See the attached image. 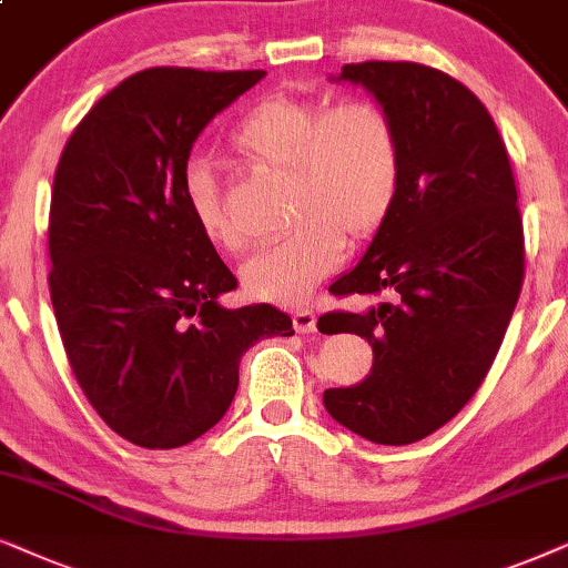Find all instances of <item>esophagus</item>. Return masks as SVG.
<instances>
[{
  "mask_svg": "<svg viewBox=\"0 0 568 568\" xmlns=\"http://www.w3.org/2000/svg\"><path fill=\"white\" fill-rule=\"evenodd\" d=\"M293 329L301 332V335H306V332H314L316 329V314L308 312V308H296V312H293Z\"/></svg>",
  "mask_w": 568,
  "mask_h": 568,
  "instance_id": "1",
  "label": "esophagus"
}]
</instances>
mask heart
I'll list each match as a JSON object with an SVG mask.
<instances>
[{"mask_svg": "<svg viewBox=\"0 0 568 568\" xmlns=\"http://www.w3.org/2000/svg\"><path fill=\"white\" fill-rule=\"evenodd\" d=\"M231 148L248 169L285 179V223L291 229L241 267L246 296L270 304L304 301L337 267L342 236L351 244L376 236L403 186L397 124L372 101L327 109L308 98L270 95L233 126ZM181 194L210 244L231 254L246 246L221 181L207 165H186Z\"/></svg>", "mask_w": 568, "mask_h": 568, "instance_id": "heart-1", "label": "heart"}]
</instances>
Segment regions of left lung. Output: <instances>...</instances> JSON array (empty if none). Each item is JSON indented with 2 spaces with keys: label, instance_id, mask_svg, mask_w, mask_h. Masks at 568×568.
I'll return each mask as SVG.
<instances>
[{
  "label": "left lung",
  "instance_id": "left-lung-1",
  "mask_svg": "<svg viewBox=\"0 0 568 568\" xmlns=\"http://www.w3.org/2000/svg\"><path fill=\"white\" fill-rule=\"evenodd\" d=\"M337 80L395 119L403 186L363 260L329 285L389 298L324 316V329L374 351L372 374L324 392V407L353 434L403 447L463 410L501 347L525 277L517 186L494 119L463 82L415 62L345 64Z\"/></svg>",
  "mask_w": 568,
  "mask_h": 568
}]
</instances>
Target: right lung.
<instances>
[{"instance_id":"add662e5","label":"right lung","mask_w":568,"mask_h":568,"mask_svg":"<svg viewBox=\"0 0 568 568\" xmlns=\"http://www.w3.org/2000/svg\"><path fill=\"white\" fill-rule=\"evenodd\" d=\"M262 78L142 70L85 113L59 158L49 215L59 335L90 405L138 447L200 438L231 407L241 355L293 335L275 306L217 304L236 277L181 194L194 140Z\"/></svg>"}]
</instances>
